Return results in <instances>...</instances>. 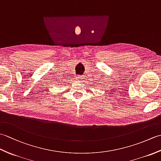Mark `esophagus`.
<instances>
[{
    "label": "esophagus",
    "mask_w": 161,
    "mask_h": 161,
    "mask_svg": "<svg viewBox=\"0 0 161 161\" xmlns=\"http://www.w3.org/2000/svg\"><path fill=\"white\" fill-rule=\"evenodd\" d=\"M84 77H81V75H78V76L76 77V80L77 81H82V79H83Z\"/></svg>",
    "instance_id": "34e87169"
}]
</instances>
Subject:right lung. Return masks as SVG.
<instances>
[{
	"label": "right lung",
	"mask_w": 161,
	"mask_h": 161,
	"mask_svg": "<svg viewBox=\"0 0 161 161\" xmlns=\"http://www.w3.org/2000/svg\"><path fill=\"white\" fill-rule=\"evenodd\" d=\"M61 81H62V80H61L60 81H58V82H59V83H61Z\"/></svg>",
	"instance_id": "1"
}]
</instances>
